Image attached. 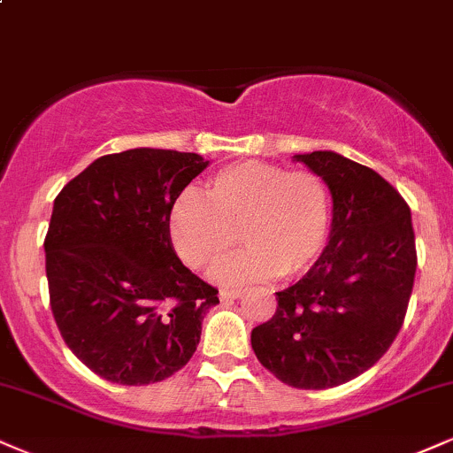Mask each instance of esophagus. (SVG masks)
I'll list each match as a JSON object with an SVG mask.
<instances>
[{
	"label": "esophagus",
	"mask_w": 453,
	"mask_h": 453,
	"mask_svg": "<svg viewBox=\"0 0 453 453\" xmlns=\"http://www.w3.org/2000/svg\"><path fill=\"white\" fill-rule=\"evenodd\" d=\"M242 293L241 291H236V288H223V291H219V299L221 302H234V299H238L241 297Z\"/></svg>",
	"instance_id": "34e87169"
}]
</instances>
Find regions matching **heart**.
Returning <instances> with one entry per match:
<instances>
[{"label":"heart","mask_w":453,"mask_h":453,"mask_svg":"<svg viewBox=\"0 0 453 453\" xmlns=\"http://www.w3.org/2000/svg\"><path fill=\"white\" fill-rule=\"evenodd\" d=\"M334 226L329 185L312 171L268 162H238L217 171L209 198L183 192L168 215L174 250L194 270L215 265L212 279L227 287L306 274L326 249Z\"/></svg>","instance_id":"1"}]
</instances>
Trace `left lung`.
<instances>
[{"instance_id": "8db88e82", "label": "left lung", "mask_w": 453, "mask_h": 453, "mask_svg": "<svg viewBox=\"0 0 453 453\" xmlns=\"http://www.w3.org/2000/svg\"><path fill=\"white\" fill-rule=\"evenodd\" d=\"M329 185L334 226L308 274L276 293L279 308L250 331L259 363L293 388L325 390L388 350L416 279L411 211L372 168L335 151L296 154Z\"/></svg>"}]
</instances>
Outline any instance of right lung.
<instances>
[{
	"instance_id": "1",
	"label": "right lung",
	"mask_w": 453,
	"mask_h": 453,
	"mask_svg": "<svg viewBox=\"0 0 453 453\" xmlns=\"http://www.w3.org/2000/svg\"><path fill=\"white\" fill-rule=\"evenodd\" d=\"M209 160L189 151L103 156L54 200L43 250L65 344L103 380L162 382L188 365L217 288L174 253L168 215Z\"/></svg>"
}]
</instances>
